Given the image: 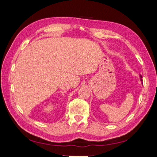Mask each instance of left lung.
I'll use <instances>...</instances> for the list:
<instances>
[{"mask_svg":"<svg viewBox=\"0 0 157 157\" xmlns=\"http://www.w3.org/2000/svg\"><path fill=\"white\" fill-rule=\"evenodd\" d=\"M141 79H142V78H141Z\"/></svg>","mask_w":157,"mask_h":157,"instance_id":"8db88e82","label":"left lung"}]
</instances>
